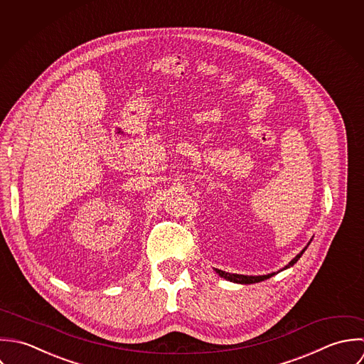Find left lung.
Segmentation results:
<instances>
[{"label": "left lung", "mask_w": 364, "mask_h": 364, "mask_svg": "<svg viewBox=\"0 0 364 364\" xmlns=\"http://www.w3.org/2000/svg\"><path fill=\"white\" fill-rule=\"evenodd\" d=\"M312 240V239H311ZM311 240L308 242V245L291 260L290 263L286 266V267H283L282 269V272L283 270H287V269H290L292 267L298 260H299V257L304 255V252L306 250V247L309 246V243H311ZM215 270V273L218 274L219 277H222V279H225V280H228V282H232V283H236V284H255V283H260V282H264V280H267V279H270V277H273V276H276L277 273H280V272H277V273H270V274H263V276H245V274H235V273H226V272H222V270H219V269H214Z\"/></svg>", "instance_id": "1"}]
</instances>
